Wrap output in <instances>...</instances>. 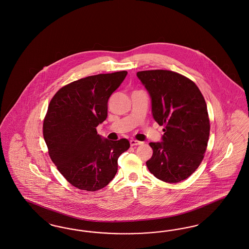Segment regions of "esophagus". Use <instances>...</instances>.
Segmentation results:
<instances>
[{"label":"esophagus","mask_w":249,"mask_h":249,"mask_svg":"<svg viewBox=\"0 0 249 249\" xmlns=\"http://www.w3.org/2000/svg\"><path fill=\"white\" fill-rule=\"evenodd\" d=\"M129 143L131 146H136V145H140V144H142L143 142H140V141H136V140H130L129 141Z\"/></svg>","instance_id":"esophagus-1"}]
</instances>
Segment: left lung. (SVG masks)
I'll use <instances>...</instances> for the list:
<instances>
[{
    "label": "left lung",
    "mask_w": 249,
    "mask_h": 249,
    "mask_svg": "<svg viewBox=\"0 0 249 249\" xmlns=\"http://www.w3.org/2000/svg\"><path fill=\"white\" fill-rule=\"evenodd\" d=\"M137 77L151 98L152 115L165 126L162 142H150L153 156L146 166L163 181L187 179L204 159L209 142L207 104L194 81L169 70H145Z\"/></svg>",
    "instance_id": "8db88e82"
}]
</instances>
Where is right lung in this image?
Segmentation results:
<instances>
[{
  "mask_svg": "<svg viewBox=\"0 0 249 249\" xmlns=\"http://www.w3.org/2000/svg\"><path fill=\"white\" fill-rule=\"evenodd\" d=\"M127 74L119 71L73 81L51 100L43 137L60 173L79 189L106 187L118 171V159L129 148L128 140L104 139L96 131L107 120L111 94Z\"/></svg>",
  "mask_w": 249,
  "mask_h": 249,
  "instance_id": "1",
  "label": "right lung"
}]
</instances>
